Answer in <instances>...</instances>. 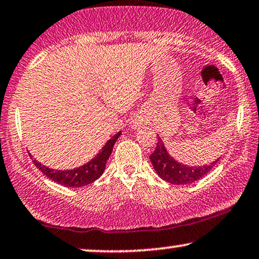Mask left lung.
<instances>
[{
  "label": "left lung",
  "mask_w": 259,
  "mask_h": 259,
  "mask_svg": "<svg viewBox=\"0 0 259 259\" xmlns=\"http://www.w3.org/2000/svg\"><path fill=\"white\" fill-rule=\"evenodd\" d=\"M150 161L153 163V167L158 173L160 178L163 181L175 185H185L191 184L199 181L202 177H204L210 169L217 165L219 159L209 163V165L203 166H186L183 163L176 161L175 159L169 155L165 146H163L162 140L158 136V143H156L155 150L149 156Z\"/></svg>",
  "instance_id": "8db88e82"
}]
</instances>
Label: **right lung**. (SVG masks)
<instances>
[{
  "instance_id": "obj_1",
  "label": "right lung",
  "mask_w": 259,
  "mask_h": 259,
  "mask_svg": "<svg viewBox=\"0 0 259 259\" xmlns=\"http://www.w3.org/2000/svg\"><path fill=\"white\" fill-rule=\"evenodd\" d=\"M120 136V132L117 133L116 135L107 141L103 149L94 156L91 161L84 163L81 167L74 168V169H65V171H58V169L49 168L47 166L41 165L40 162L33 159V163L40 171L44 173L48 178L51 181L56 182L57 184L64 185L67 188H80V186H84L91 184L94 181H97L99 177L103 175L105 171V165L107 159L110 158L111 153H112L113 146L116 141ZM31 155V154H29Z\"/></svg>"
}]
</instances>
